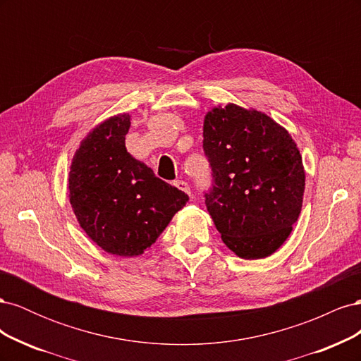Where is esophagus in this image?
<instances>
[{
  "instance_id": "esophagus-1",
  "label": "esophagus",
  "mask_w": 361,
  "mask_h": 361,
  "mask_svg": "<svg viewBox=\"0 0 361 361\" xmlns=\"http://www.w3.org/2000/svg\"><path fill=\"white\" fill-rule=\"evenodd\" d=\"M174 185H176V187H178L179 190H182L183 192H187L188 195H191V190H190V187H188V183L185 182V180H176V182H174Z\"/></svg>"
}]
</instances>
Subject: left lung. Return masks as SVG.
Wrapping results in <instances>:
<instances>
[{
    "label": "left lung",
    "instance_id": "8db88e82",
    "mask_svg": "<svg viewBox=\"0 0 361 361\" xmlns=\"http://www.w3.org/2000/svg\"><path fill=\"white\" fill-rule=\"evenodd\" d=\"M214 183L204 194L223 243L243 259H264L297 223L305 171L297 143L265 113L218 105L203 122Z\"/></svg>",
    "mask_w": 361,
    "mask_h": 361
}]
</instances>
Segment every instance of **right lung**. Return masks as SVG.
<instances>
[{
    "label": "right lung",
    "instance_id": "obj_1",
    "mask_svg": "<svg viewBox=\"0 0 361 361\" xmlns=\"http://www.w3.org/2000/svg\"><path fill=\"white\" fill-rule=\"evenodd\" d=\"M128 113L104 120L76 149L69 200L82 231L114 256L133 257L155 244L188 195L161 180L125 146Z\"/></svg>",
    "mask_w": 361,
    "mask_h": 361
}]
</instances>
